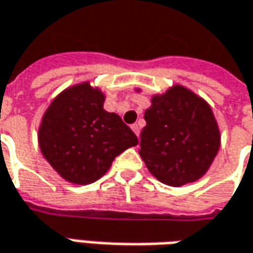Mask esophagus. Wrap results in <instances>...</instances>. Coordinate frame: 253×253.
<instances>
[{
	"mask_svg": "<svg viewBox=\"0 0 253 253\" xmlns=\"http://www.w3.org/2000/svg\"><path fill=\"white\" fill-rule=\"evenodd\" d=\"M131 130L134 131L135 135H140V126L138 125H131Z\"/></svg>",
	"mask_w": 253,
	"mask_h": 253,
	"instance_id": "1",
	"label": "esophagus"
}]
</instances>
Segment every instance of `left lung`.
I'll return each mask as SVG.
<instances>
[{"label":"left lung","mask_w":253,"mask_h":253,"mask_svg":"<svg viewBox=\"0 0 253 253\" xmlns=\"http://www.w3.org/2000/svg\"><path fill=\"white\" fill-rule=\"evenodd\" d=\"M144 119L138 154L155 178L182 186L205 175L220 148V131L205 100L175 85L154 96Z\"/></svg>","instance_id":"1"}]
</instances>
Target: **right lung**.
Returning a JSON list of instances; mask_svg holds the SVG:
<instances>
[{
    "mask_svg": "<svg viewBox=\"0 0 253 253\" xmlns=\"http://www.w3.org/2000/svg\"><path fill=\"white\" fill-rule=\"evenodd\" d=\"M103 95L81 84L60 93L44 113L40 150L68 182L88 185L103 176L137 135L116 113L103 109Z\"/></svg>",
    "mask_w": 253,
    "mask_h": 253,
    "instance_id": "1",
    "label": "right lung"
}]
</instances>
